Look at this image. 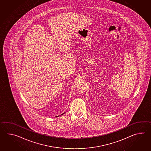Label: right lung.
<instances>
[{
  "instance_id": "1",
  "label": "right lung",
  "mask_w": 151,
  "mask_h": 151,
  "mask_svg": "<svg viewBox=\"0 0 151 151\" xmlns=\"http://www.w3.org/2000/svg\"><path fill=\"white\" fill-rule=\"evenodd\" d=\"M63 114H64V113H63V114H61V115H63Z\"/></svg>"
}]
</instances>
